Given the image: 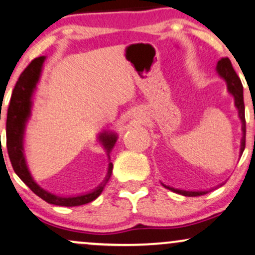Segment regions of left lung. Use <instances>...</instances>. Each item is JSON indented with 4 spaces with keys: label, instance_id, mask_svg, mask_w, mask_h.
I'll return each instance as SVG.
<instances>
[{
    "label": "left lung",
    "instance_id": "8db88e82",
    "mask_svg": "<svg viewBox=\"0 0 255 255\" xmlns=\"http://www.w3.org/2000/svg\"><path fill=\"white\" fill-rule=\"evenodd\" d=\"M217 71L220 73L221 76L228 83L229 92L234 95L235 98V105L239 110V116H240L242 121V131H244V138L241 142V152H244L245 146H246V119H245V104H244V87H242L240 77L235 73L234 68H233L232 62L228 57H223L217 63ZM169 190L174 191L176 193H180L182 196L186 197H197L203 196V194L208 193V191L204 192H192V191H182V190H175V188H170L166 186Z\"/></svg>",
    "mask_w": 255,
    "mask_h": 255
}]
</instances>
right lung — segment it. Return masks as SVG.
Listing matches in <instances>:
<instances>
[{"instance_id": "1", "label": "right lung", "mask_w": 255, "mask_h": 255, "mask_svg": "<svg viewBox=\"0 0 255 255\" xmlns=\"http://www.w3.org/2000/svg\"><path fill=\"white\" fill-rule=\"evenodd\" d=\"M45 61V57H37L29 63L25 68V70L20 74L15 87L11 93L10 101H9L8 112H7V124H5V132H7V150L10 160L11 166H13L14 172L16 173L17 176L28 186L31 190L40 197L41 199L45 200L49 204L59 205V206H77L83 205L87 203L93 202L95 198L100 196L103 192V188L105 185L97 188L91 193L83 194V196L71 197V198H62L57 197L55 194L46 192L33 181L28 169H27L25 157L22 154V134L23 128H25V123L28 118L29 112H31V97L33 89L35 88L39 76H40L41 67ZM101 140L104 142L105 148L107 150H111L115 145L117 137L116 134L103 133L100 136ZM113 164L110 163L109 175H107L106 181L110 179L111 173H112ZM106 184V182H105Z\"/></svg>"}]
</instances>
